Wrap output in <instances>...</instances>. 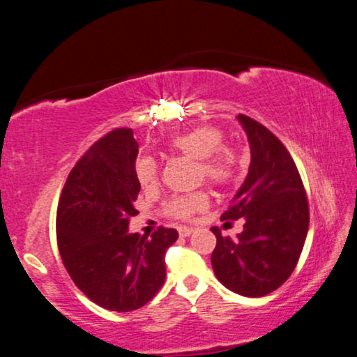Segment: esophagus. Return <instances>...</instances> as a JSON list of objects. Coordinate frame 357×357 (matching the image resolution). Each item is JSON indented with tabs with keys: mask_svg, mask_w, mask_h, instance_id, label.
I'll return each mask as SVG.
<instances>
[{
	"mask_svg": "<svg viewBox=\"0 0 357 357\" xmlns=\"http://www.w3.org/2000/svg\"><path fill=\"white\" fill-rule=\"evenodd\" d=\"M193 233V228H187V226H178V234L182 236V238H187Z\"/></svg>",
	"mask_w": 357,
	"mask_h": 357,
	"instance_id": "esophagus-1",
	"label": "esophagus"
}]
</instances>
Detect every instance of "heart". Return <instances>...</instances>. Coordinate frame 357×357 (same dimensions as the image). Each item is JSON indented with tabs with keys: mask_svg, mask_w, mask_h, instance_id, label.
<instances>
[{
	"mask_svg": "<svg viewBox=\"0 0 357 357\" xmlns=\"http://www.w3.org/2000/svg\"><path fill=\"white\" fill-rule=\"evenodd\" d=\"M223 131L216 126H195L170 139L169 147L175 154L195 160L197 182H205L215 188L228 187L238 175L239 157L234 147L223 142ZM136 177L142 188H155L159 183V167L151 157L136 160ZM210 203L205 190L177 197L167 202L165 215L175 220H190L198 211H203Z\"/></svg>",
	"mask_w": 357,
	"mask_h": 357,
	"instance_id": "1",
	"label": "heart"
}]
</instances>
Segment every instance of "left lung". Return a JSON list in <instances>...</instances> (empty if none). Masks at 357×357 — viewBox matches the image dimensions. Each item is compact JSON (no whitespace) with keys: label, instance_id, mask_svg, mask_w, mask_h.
Masks as SVG:
<instances>
[{"label":"left lung","instance_id":"obj_1","mask_svg":"<svg viewBox=\"0 0 357 357\" xmlns=\"http://www.w3.org/2000/svg\"><path fill=\"white\" fill-rule=\"evenodd\" d=\"M238 119L251 144V165L221 220L244 218V229L231 239L216 226L211 228L216 236L211 266L226 289L244 297H264L297 267L310 225L308 198L280 139L246 114H238Z\"/></svg>","mask_w":357,"mask_h":357}]
</instances>
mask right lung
I'll return each mask as SVG.
<instances>
[{
  "mask_svg": "<svg viewBox=\"0 0 357 357\" xmlns=\"http://www.w3.org/2000/svg\"><path fill=\"white\" fill-rule=\"evenodd\" d=\"M137 142L116 128L85 152L68 174L57 206V244L73 284L111 312H132L155 297L165 282V251L174 228L129 234L137 215Z\"/></svg>",
  "mask_w": 357,
  "mask_h": 357,
  "instance_id": "1",
  "label": "right lung"
}]
</instances>
